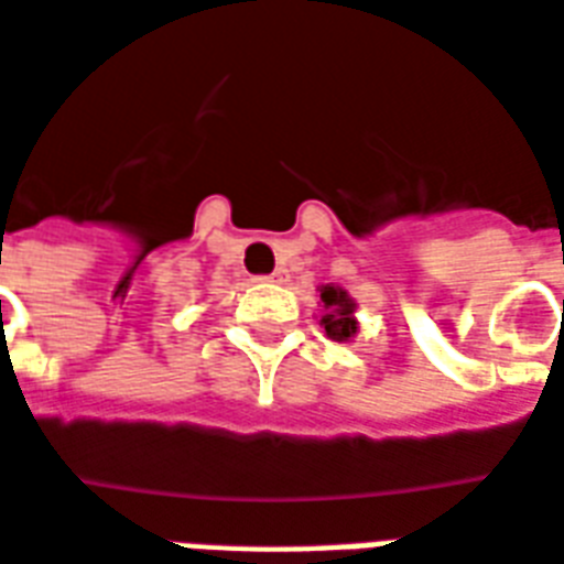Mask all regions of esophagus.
<instances>
[{"label": "esophagus", "mask_w": 564, "mask_h": 564, "mask_svg": "<svg viewBox=\"0 0 564 564\" xmlns=\"http://www.w3.org/2000/svg\"><path fill=\"white\" fill-rule=\"evenodd\" d=\"M267 282H279L282 285V282H288V270H276L273 276H267Z\"/></svg>", "instance_id": "1"}]
</instances>
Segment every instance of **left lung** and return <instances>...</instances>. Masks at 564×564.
<instances>
[{
	"mask_svg": "<svg viewBox=\"0 0 564 564\" xmlns=\"http://www.w3.org/2000/svg\"><path fill=\"white\" fill-rule=\"evenodd\" d=\"M322 294V324L324 333L330 336L333 343H351L357 333H360V322H357V303L355 297L339 285H322L318 288Z\"/></svg>",
	"mask_w": 564,
	"mask_h": 564,
	"instance_id": "left-lung-1",
	"label": "left lung"
}]
</instances>
